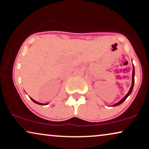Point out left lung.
I'll use <instances>...</instances> for the list:
<instances>
[{
  "instance_id": "obj_1",
  "label": "left lung",
  "mask_w": 149,
  "mask_h": 149,
  "mask_svg": "<svg viewBox=\"0 0 149 149\" xmlns=\"http://www.w3.org/2000/svg\"><path fill=\"white\" fill-rule=\"evenodd\" d=\"M132 66H133V69H132V84H131V86H130V90H129V91H128V92L127 93V94H126L125 96H124V97H123V98H122L119 102H118L117 103L114 104V105H112V106H118V105H120V104H121L122 103H123L124 101L126 100V99L127 98V97L130 96V94H131L132 91V90H133V87H134V74H134V65H133Z\"/></svg>"
}]
</instances>
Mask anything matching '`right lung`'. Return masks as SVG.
I'll use <instances>...</instances> for the list:
<instances>
[{
  "label": "right lung",
  "instance_id": "1",
  "mask_svg": "<svg viewBox=\"0 0 149 149\" xmlns=\"http://www.w3.org/2000/svg\"><path fill=\"white\" fill-rule=\"evenodd\" d=\"M31 99V100L33 102H35V103H36V104H39V105H42V106H44V105H47V104H49V103H47V104H43V103H40V102H37V101H35V100H33V98H31V97H29Z\"/></svg>",
  "mask_w": 149,
  "mask_h": 149
}]
</instances>
